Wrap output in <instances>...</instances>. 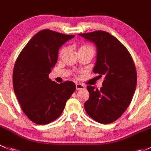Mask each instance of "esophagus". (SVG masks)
<instances>
[{
  "instance_id": "34e87169",
  "label": "esophagus",
  "mask_w": 151,
  "mask_h": 151,
  "mask_svg": "<svg viewBox=\"0 0 151 151\" xmlns=\"http://www.w3.org/2000/svg\"><path fill=\"white\" fill-rule=\"evenodd\" d=\"M76 90H81V89H83V88H85L84 85L81 84V83H76Z\"/></svg>"
}]
</instances>
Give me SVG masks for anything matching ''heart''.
<instances>
[{
  "instance_id": "b5f03b06",
  "label": "heart",
  "mask_w": 151,
  "mask_h": 151,
  "mask_svg": "<svg viewBox=\"0 0 151 151\" xmlns=\"http://www.w3.org/2000/svg\"><path fill=\"white\" fill-rule=\"evenodd\" d=\"M68 51V46H64L63 48H62L61 50H60V57H63V56H64ZM83 51H92V52H94V49H93L91 46H88V45H83V46H81L80 49H79V52H83Z\"/></svg>"
}]
</instances>
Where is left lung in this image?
Wrapping results in <instances>:
<instances>
[{"label":"left lung","mask_w":151,"mask_h":151,"mask_svg":"<svg viewBox=\"0 0 151 151\" xmlns=\"http://www.w3.org/2000/svg\"><path fill=\"white\" fill-rule=\"evenodd\" d=\"M97 46L93 72L104 76L100 89L87 86L89 98L84 103L87 114L101 124L115 122L132 99L137 86V72L131 54L116 37L97 30L78 34Z\"/></svg>","instance_id":"8db88e82"}]
</instances>
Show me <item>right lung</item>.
Instances as JSON below:
<instances>
[{"label":"right lung","mask_w":151,"mask_h":151,"mask_svg":"<svg viewBox=\"0 0 151 151\" xmlns=\"http://www.w3.org/2000/svg\"><path fill=\"white\" fill-rule=\"evenodd\" d=\"M74 37L43 29L29 40L17 59L14 90L22 110L35 124H47L59 118L75 91L73 82L57 83L49 77L57 63L59 49Z\"/></svg>","instance_id":"1"}]
</instances>
